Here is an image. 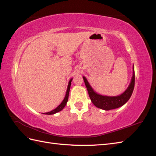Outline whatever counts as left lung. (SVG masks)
<instances>
[{
  "instance_id": "left-lung-1",
  "label": "left lung",
  "mask_w": 156,
  "mask_h": 156,
  "mask_svg": "<svg viewBox=\"0 0 156 156\" xmlns=\"http://www.w3.org/2000/svg\"><path fill=\"white\" fill-rule=\"evenodd\" d=\"M84 83L88 92L90 98L93 104L96 107L100 108L101 109L105 111H108L111 109L120 107L124 105L125 103L129 100L131 94L133 93L135 86V71L134 66L133 67V76L131 77L129 85L126 90L122 94L117 96H103L101 94L96 93L94 90L93 88L90 85L88 81L85 77H83Z\"/></svg>"
}]
</instances>
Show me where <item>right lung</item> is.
<instances>
[{"mask_svg":"<svg viewBox=\"0 0 156 156\" xmlns=\"http://www.w3.org/2000/svg\"><path fill=\"white\" fill-rule=\"evenodd\" d=\"M72 79L73 78L69 80V81L68 83V88H67V90H66V96L64 98V100H62V101L61 102L60 104L56 107L55 108V109H53V111H51L50 112H45V115H54L55 114V113L58 112L60 111H62L63 108H64V107L66 106V103L68 102V96H69V90H70V87H71V83H72Z\"/></svg>","mask_w":156,"mask_h":156,"instance_id":"obj_1","label":"right lung"}]
</instances>
